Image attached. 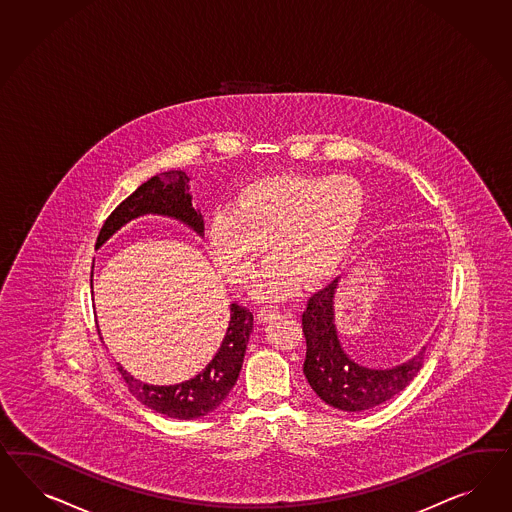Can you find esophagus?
Instances as JSON below:
<instances>
[{"label": "esophagus", "instance_id": "34e87169", "mask_svg": "<svg viewBox=\"0 0 512 512\" xmlns=\"http://www.w3.org/2000/svg\"><path fill=\"white\" fill-rule=\"evenodd\" d=\"M278 312H280V310L275 307H262L258 310V320L262 323L269 322L271 318L277 316Z\"/></svg>", "mask_w": 512, "mask_h": 512}]
</instances>
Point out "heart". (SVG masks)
Listing matches in <instances>:
<instances>
[{"mask_svg":"<svg viewBox=\"0 0 512 512\" xmlns=\"http://www.w3.org/2000/svg\"><path fill=\"white\" fill-rule=\"evenodd\" d=\"M363 215L365 194L350 177H258L237 192L235 209L211 219L207 249L237 286H249L271 250L277 258L254 292L282 299L301 278L316 284L335 275L350 254Z\"/></svg>","mask_w":512,"mask_h":512,"instance_id":"1","label":"heart"}]
</instances>
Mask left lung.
Segmentation results:
<instances>
[{
  "label": "left lung",
  "mask_w": 512,
  "mask_h": 512,
  "mask_svg": "<svg viewBox=\"0 0 512 512\" xmlns=\"http://www.w3.org/2000/svg\"><path fill=\"white\" fill-rule=\"evenodd\" d=\"M336 280L308 299L303 312L307 357L303 372L325 404L342 411H366L402 393L423 366L424 350L387 370L357 365L342 350L335 327Z\"/></svg>",
  "instance_id": "obj_1"
}]
</instances>
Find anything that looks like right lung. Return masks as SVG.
I'll list each match as a JSON object with an SVG mask.
<instances>
[{
  "label": "right lung",
  "mask_w": 512,
  "mask_h": 512,
  "mask_svg": "<svg viewBox=\"0 0 512 512\" xmlns=\"http://www.w3.org/2000/svg\"><path fill=\"white\" fill-rule=\"evenodd\" d=\"M149 213L181 220L196 234L204 235L202 213L192 207L189 177L181 170H170L147 179L129 198L117 205L112 215L104 220L95 247L99 249L127 222ZM250 333L252 312L234 303L230 307V323L219 351L215 353L213 361L192 380L177 385H147L123 370V366H117V370L129 385L132 395L147 408L162 413L164 417L181 421L198 419L219 408L224 398L234 389L243 366Z\"/></svg>",
  "instance_id": "1"
}]
</instances>
